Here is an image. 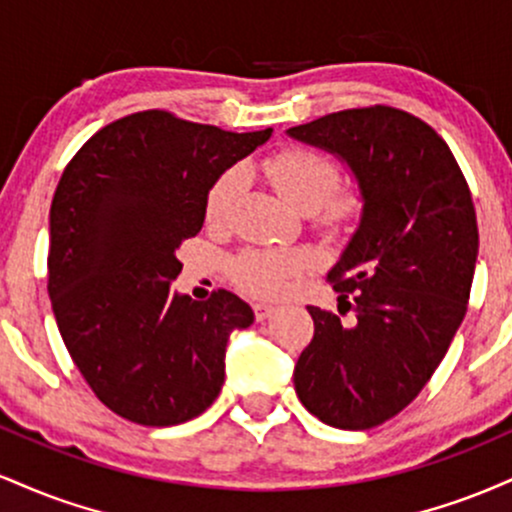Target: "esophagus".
I'll return each instance as SVG.
<instances>
[{
  "mask_svg": "<svg viewBox=\"0 0 512 512\" xmlns=\"http://www.w3.org/2000/svg\"><path fill=\"white\" fill-rule=\"evenodd\" d=\"M252 310H255V317L260 322L267 320V317L272 315V313H276V308H274L272 303H255V305H252Z\"/></svg>",
  "mask_w": 512,
  "mask_h": 512,
  "instance_id": "34e87169",
  "label": "esophagus"
}]
</instances>
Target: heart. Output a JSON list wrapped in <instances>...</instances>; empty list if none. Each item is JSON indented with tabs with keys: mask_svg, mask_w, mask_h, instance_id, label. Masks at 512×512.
I'll return each instance as SVG.
<instances>
[{
	"mask_svg": "<svg viewBox=\"0 0 512 512\" xmlns=\"http://www.w3.org/2000/svg\"><path fill=\"white\" fill-rule=\"evenodd\" d=\"M260 170L284 197V202L303 214L315 211L317 223L332 231L349 226L361 211L358 190L354 187L339 190V168L313 149L305 146L281 149L264 158ZM240 190H243V175L238 168L223 170L211 182L204 199V219L209 226H223L231 219ZM301 267V255L291 250L252 248L233 257L228 272L243 291L260 298H274L289 289L291 279L301 272Z\"/></svg>",
	"mask_w": 512,
	"mask_h": 512,
	"instance_id": "heart-1",
	"label": "heart"
}]
</instances>
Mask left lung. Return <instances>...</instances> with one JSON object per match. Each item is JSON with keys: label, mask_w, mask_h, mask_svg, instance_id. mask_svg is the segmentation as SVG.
I'll return each mask as SVG.
<instances>
[{"label": "left lung", "mask_w": 512, "mask_h": 512, "mask_svg": "<svg viewBox=\"0 0 512 512\" xmlns=\"http://www.w3.org/2000/svg\"><path fill=\"white\" fill-rule=\"evenodd\" d=\"M289 134L342 158L363 199L327 274L339 315L308 305L315 334L293 385L322 424L363 431L399 414L443 361L467 313L477 214L450 146L404 110H339Z\"/></svg>", "instance_id": "1"}]
</instances>
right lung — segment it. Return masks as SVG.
I'll use <instances>...</instances> for the list:
<instances>
[{"instance_id":"right-lung-1","label":"right lung","mask_w":512,"mask_h":512,"mask_svg":"<svg viewBox=\"0 0 512 512\" xmlns=\"http://www.w3.org/2000/svg\"><path fill=\"white\" fill-rule=\"evenodd\" d=\"M272 137L144 110L98 129L64 168L50 207L48 293L69 356L108 409L175 426L211 407L233 330L255 313L231 291H173L182 240L226 168Z\"/></svg>"}]
</instances>
